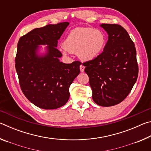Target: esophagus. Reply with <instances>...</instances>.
I'll return each instance as SVG.
<instances>
[{"label": "esophagus", "mask_w": 151, "mask_h": 151, "mask_svg": "<svg viewBox=\"0 0 151 151\" xmlns=\"http://www.w3.org/2000/svg\"><path fill=\"white\" fill-rule=\"evenodd\" d=\"M85 66H84L83 65H81L80 66V70H81V73H83L84 71H85Z\"/></svg>", "instance_id": "esophagus-1"}]
</instances>
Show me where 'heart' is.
Listing matches in <instances>:
<instances>
[{
	"instance_id": "obj_1",
	"label": "heart",
	"mask_w": 151,
	"mask_h": 151,
	"mask_svg": "<svg viewBox=\"0 0 151 151\" xmlns=\"http://www.w3.org/2000/svg\"><path fill=\"white\" fill-rule=\"evenodd\" d=\"M105 42V36L101 30L78 27L70 30L64 40L63 53H76L81 60H91L101 54Z\"/></svg>"
}]
</instances>
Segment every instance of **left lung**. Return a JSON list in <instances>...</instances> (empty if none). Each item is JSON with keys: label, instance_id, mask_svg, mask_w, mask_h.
<instances>
[{"label": "left lung", "instance_id": "obj_1", "mask_svg": "<svg viewBox=\"0 0 151 151\" xmlns=\"http://www.w3.org/2000/svg\"><path fill=\"white\" fill-rule=\"evenodd\" d=\"M108 34L103 52L84 63L93 99L99 106H111L124 100L136 83L139 73L134 42L121 25L102 24Z\"/></svg>", "mask_w": 151, "mask_h": 151}]
</instances>
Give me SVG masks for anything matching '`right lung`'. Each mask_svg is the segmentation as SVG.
Here are the masks:
<instances>
[{"instance_id": "1", "label": "right lung", "mask_w": 151, "mask_h": 151, "mask_svg": "<svg viewBox=\"0 0 151 151\" xmlns=\"http://www.w3.org/2000/svg\"><path fill=\"white\" fill-rule=\"evenodd\" d=\"M69 22L48 24L32 30L20 38L17 45L15 67L22 93L30 102L43 109H55L66 103L69 87L80 73L81 63L65 64L57 47ZM40 45H47L40 55Z\"/></svg>"}]
</instances>
